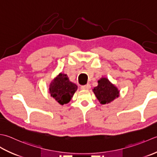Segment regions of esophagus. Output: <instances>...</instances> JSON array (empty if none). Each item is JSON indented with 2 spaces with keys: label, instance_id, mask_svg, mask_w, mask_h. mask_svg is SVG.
<instances>
[{
  "label": "esophagus",
  "instance_id": "esophagus-1",
  "mask_svg": "<svg viewBox=\"0 0 157 157\" xmlns=\"http://www.w3.org/2000/svg\"><path fill=\"white\" fill-rule=\"evenodd\" d=\"M91 88V85L89 84H87L85 85H82L81 87V89H84V90H88V89H89Z\"/></svg>",
  "mask_w": 157,
  "mask_h": 157
}]
</instances>
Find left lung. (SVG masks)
<instances>
[{"mask_svg": "<svg viewBox=\"0 0 157 157\" xmlns=\"http://www.w3.org/2000/svg\"><path fill=\"white\" fill-rule=\"evenodd\" d=\"M98 82V85L94 87L93 91L100 104H108L119 96L117 87L112 84L107 78H101Z\"/></svg>", "mask_w": 157, "mask_h": 157, "instance_id": "8db88e82", "label": "left lung"}]
</instances>
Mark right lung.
I'll use <instances>...</instances> for the list:
<instances>
[{"label":"right lung","instance_id":"add662e5","mask_svg":"<svg viewBox=\"0 0 157 157\" xmlns=\"http://www.w3.org/2000/svg\"><path fill=\"white\" fill-rule=\"evenodd\" d=\"M49 93L51 96L61 105L68 104L71 100L77 86L70 82L66 74L59 73L49 85Z\"/></svg>","mask_w":157,"mask_h":157}]
</instances>
